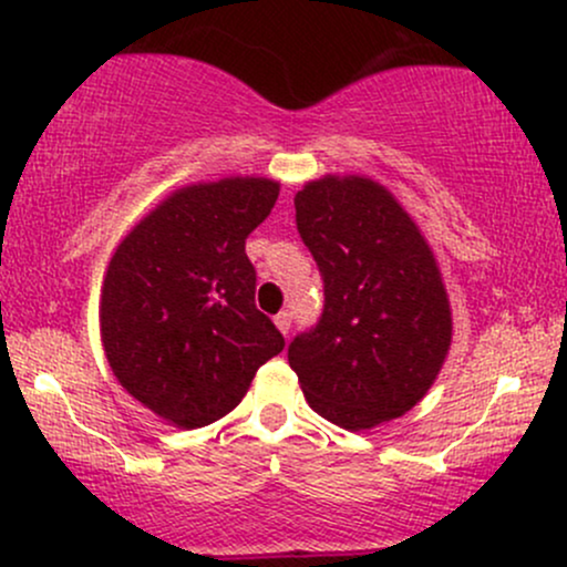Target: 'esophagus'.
Masks as SVG:
<instances>
[{
  "instance_id": "1",
  "label": "esophagus",
  "mask_w": 567,
  "mask_h": 567,
  "mask_svg": "<svg viewBox=\"0 0 567 567\" xmlns=\"http://www.w3.org/2000/svg\"><path fill=\"white\" fill-rule=\"evenodd\" d=\"M275 324H277V330L279 333H282L285 338H288V333H290V328H292V311H279V315L275 317Z\"/></svg>"
}]
</instances>
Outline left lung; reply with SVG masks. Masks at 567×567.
Wrapping results in <instances>:
<instances>
[{
  "label": "left lung",
  "mask_w": 567,
  "mask_h": 567,
  "mask_svg": "<svg viewBox=\"0 0 567 567\" xmlns=\"http://www.w3.org/2000/svg\"><path fill=\"white\" fill-rule=\"evenodd\" d=\"M296 224L324 279V311L288 360L315 413L349 432L400 419L440 375L453 311L432 245L370 175H322Z\"/></svg>",
  "instance_id": "obj_1"
}]
</instances>
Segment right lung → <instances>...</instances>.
Here are the masks:
<instances>
[{
    "label": "right lung",
    "mask_w": 567,
    "mask_h": 567,
    "mask_svg": "<svg viewBox=\"0 0 567 567\" xmlns=\"http://www.w3.org/2000/svg\"><path fill=\"white\" fill-rule=\"evenodd\" d=\"M279 181L229 175L167 194L116 245L97 324L120 386L178 429L224 419L285 338L256 309L247 234L269 216Z\"/></svg>",
    "instance_id": "1"
}]
</instances>
